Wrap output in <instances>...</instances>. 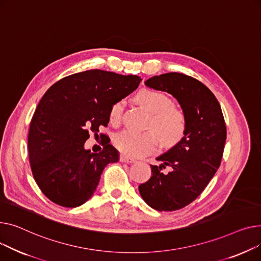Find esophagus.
<instances>
[{
  "label": "esophagus",
  "mask_w": 261,
  "mask_h": 261,
  "mask_svg": "<svg viewBox=\"0 0 261 261\" xmlns=\"http://www.w3.org/2000/svg\"><path fill=\"white\" fill-rule=\"evenodd\" d=\"M120 161H121V162H125V163H134L136 160L133 159V158H130V157H128V156H126V155L122 154V155L120 156Z\"/></svg>",
  "instance_id": "34e87169"
}]
</instances>
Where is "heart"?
Returning <instances> with one entry per match:
<instances>
[{"label":"heart","mask_w":261,"mask_h":261,"mask_svg":"<svg viewBox=\"0 0 261 261\" xmlns=\"http://www.w3.org/2000/svg\"><path fill=\"white\" fill-rule=\"evenodd\" d=\"M138 101L152 114L149 126H152L163 144L173 145L185 136L187 128L186 115L177 107L171 106V99L160 91L143 88L137 95ZM125 102L118 100L110 109L109 117L113 125L120 123ZM154 130L136 132L125 129L114 137V145L123 155L128 157H141L156 149L159 138Z\"/></svg>","instance_id":"1"}]
</instances>
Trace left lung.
<instances>
[{"label":"left lung","instance_id":"left-lung-1","mask_svg":"<svg viewBox=\"0 0 261 261\" xmlns=\"http://www.w3.org/2000/svg\"><path fill=\"white\" fill-rule=\"evenodd\" d=\"M145 85L176 98L187 119L185 137L156 158L160 165H150L151 177L139 186L141 197L150 207L172 212L193 202L217 172L226 126L218 100L195 78L168 72L149 78ZM166 166L171 172L163 174L162 168Z\"/></svg>","mask_w":261,"mask_h":261}]
</instances>
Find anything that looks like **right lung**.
<instances>
[{"instance_id":"add662e5","label":"right lung","mask_w":261,"mask_h":261,"mask_svg":"<svg viewBox=\"0 0 261 261\" xmlns=\"http://www.w3.org/2000/svg\"><path fill=\"white\" fill-rule=\"evenodd\" d=\"M140 82L138 75L91 69L65 76L44 94L30 122L28 155L37 185L49 200L76 207L94 195L104 167L118 162L119 152L110 143L90 152L84 143L89 133L107 126L112 104Z\"/></svg>"}]
</instances>
